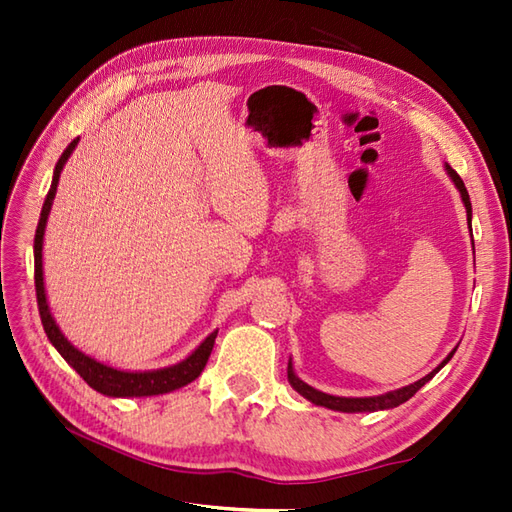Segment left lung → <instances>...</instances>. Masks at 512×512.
Here are the masks:
<instances>
[{
  "label": "left lung",
  "instance_id": "8db88e82",
  "mask_svg": "<svg viewBox=\"0 0 512 512\" xmlns=\"http://www.w3.org/2000/svg\"><path fill=\"white\" fill-rule=\"evenodd\" d=\"M447 171H449L451 180L455 182V187H458V189H460V193H462V202H464V206H466V215H469V224H471V200H469V191H466L462 178H460L458 173H455L449 165H447ZM453 354H455V350H453L447 358H444V361H442L436 369H433L431 374H427L424 378H420L418 383L407 385V387L396 389V391H389V394H383V396H372V398H341V396L323 394V391L314 389V387H310V385L303 383V380H299V378L295 376V372H292V363H288V380H290V385L295 387L303 398H308L310 402H314V405L328 407V409H334V411L354 413V411H380V409H394V407L402 405V402H407L413 394H416V391H418L420 387L427 385L429 380H431L433 376H436L444 365H447V363L451 361V356H453Z\"/></svg>",
  "mask_w": 512,
  "mask_h": 512
}]
</instances>
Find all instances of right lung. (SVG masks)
Instances as JSON below:
<instances>
[{
  "label": "right lung",
  "mask_w": 512,
  "mask_h": 512,
  "mask_svg": "<svg viewBox=\"0 0 512 512\" xmlns=\"http://www.w3.org/2000/svg\"><path fill=\"white\" fill-rule=\"evenodd\" d=\"M76 143H79V138L72 140V143L65 147V151L57 162V167H54L50 191L46 195V202H43L37 233H35V290H37V306H39V317L43 323V330H46L50 343L57 347V352L65 358V361H68L70 367L76 369V374H79L92 389L101 391V394H105V396H114V398L158 396V394H167V391L189 385L191 380H195L202 374L206 361H209L217 332L206 336L198 350H195L187 358V361H182L178 365H171L165 369H154V372H121V369L107 367V365L94 361V358L85 356L83 352L76 350V347L61 334L57 323H54V319H52L48 301H46V290H43V266H41L43 231H46L48 213H50V206L54 200V193H57L61 169L65 165V160L70 158Z\"/></svg>",
  "instance_id": "1"
}]
</instances>
